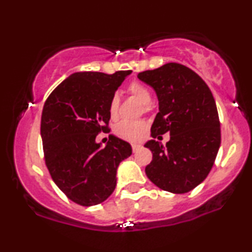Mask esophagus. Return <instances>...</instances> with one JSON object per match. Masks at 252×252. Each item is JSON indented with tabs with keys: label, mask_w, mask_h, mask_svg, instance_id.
Masks as SVG:
<instances>
[{
	"label": "esophagus",
	"mask_w": 252,
	"mask_h": 252,
	"mask_svg": "<svg viewBox=\"0 0 252 252\" xmlns=\"http://www.w3.org/2000/svg\"><path fill=\"white\" fill-rule=\"evenodd\" d=\"M131 148H132V152H136V150H138L141 148V146L140 144H131Z\"/></svg>",
	"instance_id": "obj_1"
}]
</instances>
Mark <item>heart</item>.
Here are the masks:
<instances>
[{"instance_id":"heart-1","label":"heart","mask_w":252,"mask_h":252,"mask_svg":"<svg viewBox=\"0 0 252 252\" xmlns=\"http://www.w3.org/2000/svg\"><path fill=\"white\" fill-rule=\"evenodd\" d=\"M128 92L132 97L136 98L141 104L144 111L148 110V104L152 102V94L146 85L140 82H132L129 84ZM120 111V99L114 96L109 103V114L111 118H116ZM147 131V124L142 121H123L115 126L114 132L117 137L122 138L129 142H137L142 140Z\"/></svg>"}]
</instances>
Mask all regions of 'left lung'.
<instances>
[{"label": "left lung", "mask_w": 252, "mask_h": 252, "mask_svg": "<svg viewBox=\"0 0 252 252\" xmlns=\"http://www.w3.org/2000/svg\"><path fill=\"white\" fill-rule=\"evenodd\" d=\"M137 77L155 90L158 99L152 137L170 134L164 147L155 140L144 144L153 153L146 174L167 192H189L209 175L220 147V122L212 92L181 63H168Z\"/></svg>", "instance_id": "8db88e82"}]
</instances>
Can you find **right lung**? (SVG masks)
Returning <instances> with one entry per match:
<instances>
[{"label":"right lung","mask_w":252,"mask_h":252,"mask_svg":"<svg viewBox=\"0 0 252 252\" xmlns=\"http://www.w3.org/2000/svg\"><path fill=\"white\" fill-rule=\"evenodd\" d=\"M130 73L76 72L43 105L45 163L57 186L82 206L100 204L112 194L118 166L131 155V146L114 135L103 148L96 142L100 131H109L110 99Z\"/></svg>","instance_id":"1"}]
</instances>
